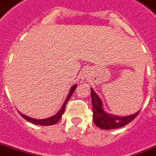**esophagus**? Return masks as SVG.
<instances>
[{
    "label": "esophagus",
    "instance_id": "obj_1",
    "mask_svg": "<svg viewBox=\"0 0 156 156\" xmlns=\"http://www.w3.org/2000/svg\"><path fill=\"white\" fill-rule=\"evenodd\" d=\"M87 80V75H83V81Z\"/></svg>",
    "mask_w": 156,
    "mask_h": 156
}]
</instances>
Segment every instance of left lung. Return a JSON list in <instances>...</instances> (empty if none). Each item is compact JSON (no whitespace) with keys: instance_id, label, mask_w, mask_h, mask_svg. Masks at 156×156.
I'll list each match as a JSON object with an SVG mask.
<instances>
[{"instance_id":"8db88e82","label":"left lung","mask_w":156,"mask_h":156,"mask_svg":"<svg viewBox=\"0 0 156 156\" xmlns=\"http://www.w3.org/2000/svg\"><path fill=\"white\" fill-rule=\"evenodd\" d=\"M91 97L92 108H93V122L97 125V127L101 129L110 130V129H115V128L123 127L133 120L140 112L138 111L133 115L126 116V117L110 115L103 110L101 101L92 88L91 89Z\"/></svg>"}]
</instances>
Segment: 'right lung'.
Masks as SVG:
<instances>
[{"label":"right lung","instance_id":"obj_1","mask_svg":"<svg viewBox=\"0 0 156 156\" xmlns=\"http://www.w3.org/2000/svg\"><path fill=\"white\" fill-rule=\"evenodd\" d=\"M77 88V85H73L71 89H70V91L69 95H68L67 98L65 101V103L63 105L62 108L59 110V111L57 113L56 115H53L51 117L47 118V119H33V118L28 117V116H26V115H23L20 112V114L21 115L23 119H25L26 120L28 121V122H30L32 123H34V124H37V125H42V126H49V125H53V124H55L57 122H59V120L61 119L62 117V115L65 112V106H66V104H67L68 101L69 100V98L72 96V94L73 93V91H75V89Z\"/></svg>","mask_w":156,"mask_h":156}]
</instances>
